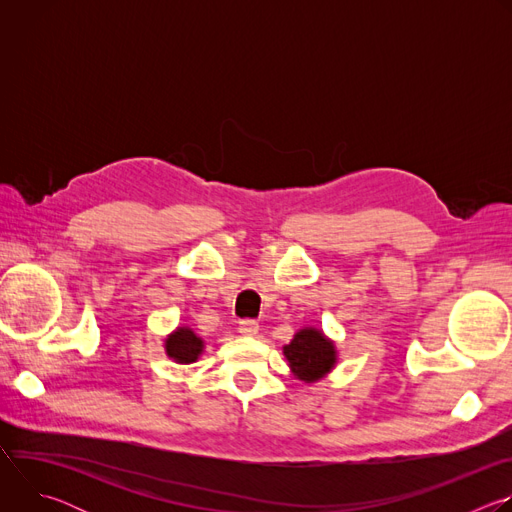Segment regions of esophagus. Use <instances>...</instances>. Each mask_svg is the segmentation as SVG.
Masks as SVG:
<instances>
[{"label":"esophagus","instance_id":"1","mask_svg":"<svg viewBox=\"0 0 512 512\" xmlns=\"http://www.w3.org/2000/svg\"><path fill=\"white\" fill-rule=\"evenodd\" d=\"M239 332L243 336H255L259 332V324L255 320H241L239 322Z\"/></svg>","mask_w":512,"mask_h":512}]
</instances>
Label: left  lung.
<instances>
[{"mask_svg": "<svg viewBox=\"0 0 512 512\" xmlns=\"http://www.w3.org/2000/svg\"><path fill=\"white\" fill-rule=\"evenodd\" d=\"M289 373L306 385L326 379L338 364V350L332 338L316 326L300 328L289 344L283 346Z\"/></svg>", "mask_w": 512, "mask_h": 512, "instance_id": "1", "label": "left lung"}]
</instances>
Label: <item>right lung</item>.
Masks as SVG:
<instances>
[{
	"label": "right lung",
	"mask_w": 512,
	"mask_h": 512,
	"mask_svg": "<svg viewBox=\"0 0 512 512\" xmlns=\"http://www.w3.org/2000/svg\"><path fill=\"white\" fill-rule=\"evenodd\" d=\"M164 350L176 364H192L204 352V340L190 326H178L164 338Z\"/></svg>",
	"instance_id": "right-lung-1"
}]
</instances>
